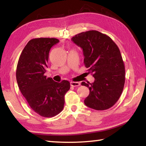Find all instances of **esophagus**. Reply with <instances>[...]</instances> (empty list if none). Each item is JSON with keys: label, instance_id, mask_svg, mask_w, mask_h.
Segmentation results:
<instances>
[{"label": "esophagus", "instance_id": "esophagus-1", "mask_svg": "<svg viewBox=\"0 0 146 146\" xmlns=\"http://www.w3.org/2000/svg\"><path fill=\"white\" fill-rule=\"evenodd\" d=\"M70 85L72 86V87H76V86H80V84L78 82H71Z\"/></svg>", "mask_w": 146, "mask_h": 146}]
</instances>
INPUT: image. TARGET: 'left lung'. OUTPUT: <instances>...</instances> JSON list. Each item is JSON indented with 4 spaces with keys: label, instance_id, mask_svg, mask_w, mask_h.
I'll return each mask as SVG.
<instances>
[{
    "label": "left lung",
    "instance_id": "8db88e82",
    "mask_svg": "<svg viewBox=\"0 0 146 146\" xmlns=\"http://www.w3.org/2000/svg\"><path fill=\"white\" fill-rule=\"evenodd\" d=\"M71 39L82 49L85 67L95 79L93 83L81 84L90 90L84 104L95 110L110 109L119 99L125 84L119 48L110 36L96 30L82 32Z\"/></svg>",
    "mask_w": 146,
    "mask_h": 146
}]
</instances>
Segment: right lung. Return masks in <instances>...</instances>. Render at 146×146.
Wrapping results in <instances>:
<instances>
[{"label": "right lung", "mask_w": 146, "mask_h": 146, "mask_svg": "<svg viewBox=\"0 0 146 146\" xmlns=\"http://www.w3.org/2000/svg\"><path fill=\"white\" fill-rule=\"evenodd\" d=\"M59 40L55 38H36L29 40L20 55L16 78L21 93L29 106L41 117H55L62 111L64 95L70 83H58L45 75L49 52Z\"/></svg>", "instance_id": "right-lung-1"}]
</instances>
